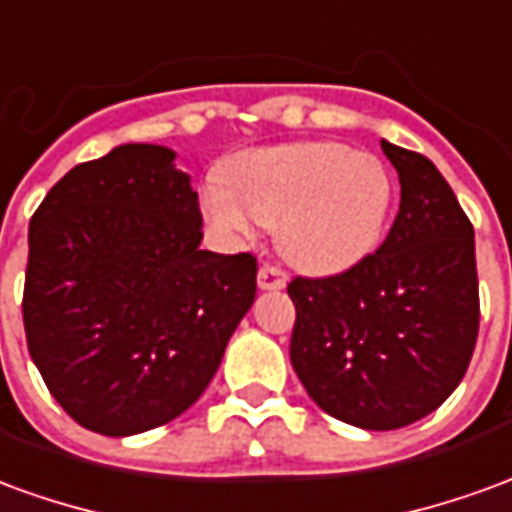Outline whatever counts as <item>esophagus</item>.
<instances>
[{
	"label": "esophagus",
	"instance_id": "obj_1",
	"mask_svg": "<svg viewBox=\"0 0 512 512\" xmlns=\"http://www.w3.org/2000/svg\"><path fill=\"white\" fill-rule=\"evenodd\" d=\"M288 285V277L279 266H260L257 271V288L260 290H282Z\"/></svg>",
	"mask_w": 512,
	"mask_h": 512
}]
</instances>
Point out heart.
Listing matches in <instances>:
<instances>
[{"label":"heart","instance_id":"b5f03b06","mask_svg":"<svg viewBox=\"0 0 512 512\" xmlns=\"http://www.w3.org/2000/svg\"><path fill=\"white\" fill-rule=\"evenodd\" d=\"M224 189L202 194V213L233 241L255 224L277 227L282 257L310 274H337L376 252L395 202L384 161L340 142H290L238 153Z\"/></svg>","mask_w":512,"mask_h":512}]
</instances>
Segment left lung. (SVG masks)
I'll return each instance as SVG.
<instances>
[{
	"label": "left lung",
	"instance_id": "1",
	"mask_svg": "<svg viewBox=\"0 0 512 512\" xmlns=\"http://www.w3.org/2000/svg\"><path fill=\"white\" fill-rule=\"evenodd\" d=\"M381 147L400 178L384 244L343 274L288 285L296 376L326 414L365 430L436 411L461 384L480 326L472 222L430 158Z\"/></svg>",
	"mask_w": 512,
	"mask_h": 512
}]
</instances>
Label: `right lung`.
I'll return each instance as SVG.
<instances>
[{
	"instance_id": "1",
	"label": "right lung",
	"mask_w": 512,
	"mask_h": 512,
	"mask_svg": "<svg viewBox=\"0 0 512 512\" xmlns=\"http://www.w3.org/2000/svg\"><path fill=\"white\" fill-rule=\"evenodd\" d=\"M175 150L115 147L54 183L29 222L24 332L82 428L134 436L205 392L257 290L249 252L202 249Z\"/></svg>"
}]
</instances>
